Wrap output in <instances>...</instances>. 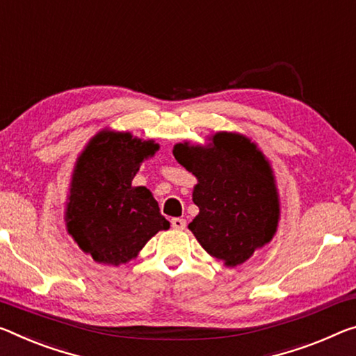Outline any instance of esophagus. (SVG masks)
<instances>
[{"label": "esophagus", "instance_id": "obj_1", "mask_svg": "<svg viewBox=\"0 0 356 356\" xmlns=\"http://www.w3.org/2000/svg\"><path fill=\"white\" fill-rule=\"evenodd\" d=\"M171 227L174 229H185V227H187V222H185L184 218L176 217V218L171 220Z\"/></svg>", "mask_w": 356, "mask_h": 356}]
</instances>
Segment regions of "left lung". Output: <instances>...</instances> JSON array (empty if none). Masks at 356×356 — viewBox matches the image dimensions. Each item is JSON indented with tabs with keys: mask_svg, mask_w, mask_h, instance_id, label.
Returning a JSON list of instances; mask_svg holds the SVG:
<instances>
[{
	"mask_svg": "<svg viewBox=\"0 0 356 356\" xmlns=\"http://www.w3.org/2000/svg\"><path fill=\"white\" fill-rule=\"evenodd\" d=\"M176 160L195 174L193 202L200 213L188 225L207 253L238 266L273 239L279 200L268 161L239 134L217 133L211 147L177 144Z\"/></svg>",
	"mask_w": 356,
	"mask_h": 356,
	"instance_id": "1",
	"label": "left lung"
}]
</instances>
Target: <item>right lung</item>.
<instances>
[{"label": "right lung", "mask_w": 356, "mask_h": 356, "mask_svg": "<svg viewBox=\"0 0 356 356\" xmlns=\"http://www.w3.org/2000/svg\"><path fill=\"white\" fill-rule=\"evenodd\" d=\"M158 150L154 140L129 133H99L79 156L72 174L66 227L95 261L128 263L169 222L145 187L131 180Z\"/></svg>", "instance_id": "1"}]
</instances>
